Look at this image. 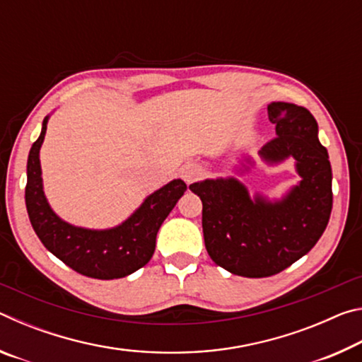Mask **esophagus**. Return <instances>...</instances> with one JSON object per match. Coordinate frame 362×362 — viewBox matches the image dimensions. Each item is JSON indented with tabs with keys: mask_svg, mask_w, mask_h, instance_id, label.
Returning a JSON list of instances; mask_svg holds the SVG:
<instances>
[{
	"mask_svg": "<svg viewBox=\"0 0 362 362\" xmlns=\"http://www.w3.org/2000/svg\"><path fill=\"white\" fill-rule=\"evenodd\" d=\"M203 174H204L203 166H199V164H196V163H188L180 170L182 179L185 180L187 185H189V183H193L196 180H199L201 177H203Z\"/></svg>",
	"mask_w": 362,
	"mask_h": 362,
	"instance_id": "34e87169",
	"label": "esophagus"
}]
</instances>
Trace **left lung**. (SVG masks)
Returning a JSON list of instances; mask_svg holds the SVG:
<instances>
[{
	"mask_svg": "<svg viewBox=\"0 0 362 362\" xmlns=\"http://www.w3.org/2000/svg\"><path fill=\"white\" fill-rule=\"evenodd\" d=\"M268 119L276 137L259 151L267 166L293 159L300 180L281 198H268L238 179L255 168L250 155L231 166V175L194 182L203 201L204 244L211 259L244 278L283 272L313 249L332 211V168L317 137L315 116L289 102H272Z\"/></svg>",
	"mask_w": 362,
	"mask_h": 362,
	"instance_id": "8db88e82",
	"label": "left lung"
}]
</instances>
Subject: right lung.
<instances>
[{
    "label": "right lung",
    "instance_id": "add662e5",
    "mask_svg": "<svg viewBox=\"0 0 362 362\" xmlns=\"http://www.w3.org/2000/svg\"><path fill=\"white\" fill-rule=\"evenodd\" d=\"M49 118L51 115L42 119L41 134L30 148L27 161L25 204L35 233L49 252L84 276L95 279L129 276L150 262L159 226L185 193V182L174 179L158 188L129 217L112 228H84L65 222L54 212L42 187L40 150Z\"/></svg>",
    "mask_w": 362,
    "mask_h": 362
}]
</instances>
